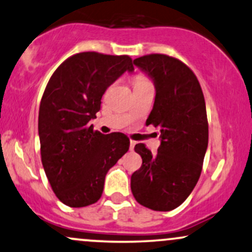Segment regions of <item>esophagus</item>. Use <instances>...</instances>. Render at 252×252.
Masks as SVG:
<instances>
[{
    "instance_id": "esophagus-1",
    "label": "esophagus",
    "mask_w": 252,
    "mask_h": 252,
    "mask_svg": "<svg viewBox=\"0 0 252 252\" xmlns=\"http://www.w3.org/2000/svg\"><path fill=\"white\" fill-rule=\"evenodd\" d=\"M135 146H136V142H135V141H130V150H134Z\"/></svg>"
}]
</instances>
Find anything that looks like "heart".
<instances>
[{
    "instance_id": "heart-1",
    "label": "heart",
    "mask_w": 252,
    "mask_h": 252,
    "mask_svg": "<svg viewBox=\"0 0 252 252\" xmlns=\"http://www.w3.org/2000/svg\"><path fill=\"white\" fill-rule=\"evenodd\" d=\"M146 82H148L146 78L142 76H137V77H135V79H134V85H140V84H143Z\"/></svg>"
}]
</instances>
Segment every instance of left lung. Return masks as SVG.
Returning a JSON list of instances; mask_svg holds the SVG:
<instances>
[{
    "label": "left lung",
    "instance_id": "1",
    "mask_svg": "<svg viewBox=\"0 0 252 252\" xmlns=\"http://www.w3.org/2000/svg\"><path fill=\"white\" fill-rule=\"evenodd\" d=\"M134 65L153 80L155 102L146 124L160 128V147L153 155L135 146L142 166L131 175L136 201L154 211H172L189 198L200 176L209 144L206 105L200 84L175 58L149 54Z\"/></svg>",
    "mask_w": 252,
    "mask_h": 252
}]
</instances>
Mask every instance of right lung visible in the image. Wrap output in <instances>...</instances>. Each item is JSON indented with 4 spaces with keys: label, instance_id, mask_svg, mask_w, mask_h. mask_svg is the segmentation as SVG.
Here are the masks:
<instances>
[{
    "label": "right lung",
    "instance_id": "add662e5",
    "mask_svg": "<svg viewBox=\"0 0 252 252\" xmlns=\"http://www.w3.org/2000/svg\"><path fill=\"white\" fill-rule=\"evenodd\" d=\"M132 71L128 56L83 52L65 60L46 86L37 126L41 161L63 204L84 207L99 200L106 173L128 152L126 135L94 131L90 121L106 89Z\"/></svg>",
    "mask_w": 252,
    "mask_h": 252
}]
</instances>
